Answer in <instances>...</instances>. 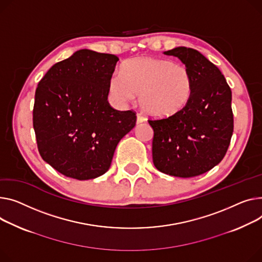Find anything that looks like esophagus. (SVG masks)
Wrapping results in <instances>:
<instances>
[{
	"label": "esophagus",
	"mask_w": 262,
	"mask_h": 262,
	"mask_svg": "<svg viewBox=\"0 0 262 262\" xmlns=\"http://www.w3.org/2000/svg\"><path fill=\"white\" fill-rule=\"evenodd\" d=\"M145 121V118H144V116H142L141 114H138L137 115V123L139 124V123H142V122H144Z\"/></svg>",
	"instance_id": "obj_1"
}]
</instances>
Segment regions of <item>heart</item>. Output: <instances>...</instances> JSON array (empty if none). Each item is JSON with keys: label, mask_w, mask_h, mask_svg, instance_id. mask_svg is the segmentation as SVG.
Returning <instances> with one entry per match:
<instances>
[{"label": "heart", "mask_w": 262, "mask_h": 262, "mask_svg": "<svg viewBox=\"0 0 262 262\" xmlns=\"http://www.w3.org/2000/svg\"><path fill=\"white\" fill-rule=\"evenodd\" d=\"M194 80L189 69L167 59H130L110 81V92L119 102L139 95V104L148 115L169 118L180 113L193 95Z\"/></svg>", "instance_id": "obj_1"}]
</instances>
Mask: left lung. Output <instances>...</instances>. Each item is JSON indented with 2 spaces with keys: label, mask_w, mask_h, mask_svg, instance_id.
Wrapping results in <instances>:
<instances>
[{
  "label": "left lung",
  "mask_w": 262,
  "mask_h": 262,
  "mask_svg": "<svg viewBox=\"0 0 262 262\" xmlns=\"http://www.w3.org/2000/svg\"><path fill=\"white\" fill-rule=\"evenodd\" d=\"M177 57L193 76L187 105L169 118L149 119L154 129L152 162L166 175L189 178L216 166L228 151L234 132L232 91L219 68L196 49L176 47Z\"/></svg>",
  "instance_id": "left-lung-1"
}]
</instances>
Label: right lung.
<instances>
[{
  "label": "right lung",
  "mask_w": 262,
  "mask_h": 262,
  "mask_svg": "<svg viewBox=\"0 0 262 262\" xmlns=\"http://www.w3.org/2000/svg\"><path fill=\"white\" fill-rule=\"evenodd\" d=\"M119 58L81 49L56 63L34 95L32 124L42 159L62 175L89 180L105 173L119 141L136 125L134 111L107 101Z\"/></svg>",
  "instance_id": "1"
}]
</instances>
